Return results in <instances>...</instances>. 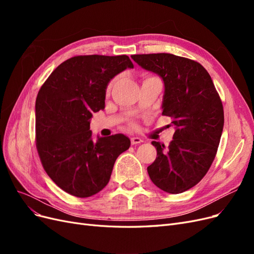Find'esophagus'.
Segmentation results:
<instances>
[{
  "mask_svg": "<svg viewBox=\"0 0 254 254\" xmlns=\"http://www.w3.org/2000/svg\"><path fill=\"white\" fill-rule=\"evenodd\" d=\"M143 142V140L141 137H137V136H133L131 137V144L132 145H137V144H141Z\"/></svg>",
  "mask_w": 254,
  "mask_h": 254,
  "instance_id": "34e87169",
  "label": "esophagus"
}]
</instances>
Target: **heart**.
<instances>
[{"mask_svg": "<svg viewBox=\"0 0 254 254\" xmlns=\"http://www.w3.org/2000/svg\"><path fill=\"white\" fill-rule=\"evenodd\" d=\"M114 82H115V80H112L110 83H109V86H108V91H110L111 89H112V87H113V84H114Z\"/></svg>", "mask_w": 254, "mask_h": 254, "instance_id": "obj_1", "label": "heart"}]
</instances>
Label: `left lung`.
I'll return each mask as SVG.
<instances>
[{
	"label": "left lung",
	"instance_id": "8db88e82",
	"mask_svg": "<svg viewBox=\"0 0 254 254\" xmlns=\"http://www.w3.org/2000/svg\"><path fill=\"white\" fill-rule=\"evenodd\" d=\"M131 58L164 82L162 114L173 119V141H152L157 158L147 167L151 181L170 194L183 193L200 181L216 156L224 129V108L210 74L194 60L173 54Z\"/></svg>",
	"mask_w": 254,
	"mask_h": 254
}]
</instances>
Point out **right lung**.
I'll return each instance as SVG.
<instances>
[{
	"instance_id": "right-lung-1",
	"label": "right lung",
	"mask_w": 254,
	"mask_h": 254,
	"mask_svg": "<svg viewBox=\"0 0 254 254\" xmlns=\"http://www.w3.org/2000/svg\"><path fill=\"white\" fill-rule=\"evenodd\" d=\"M133 68L126 55L75 56L52 72L36 99V139L44 171L66 193L93 196L108 184L130 140L122 133L92 139V114L105 108L110 80Z\"/></svg>"
}]
</instances>
